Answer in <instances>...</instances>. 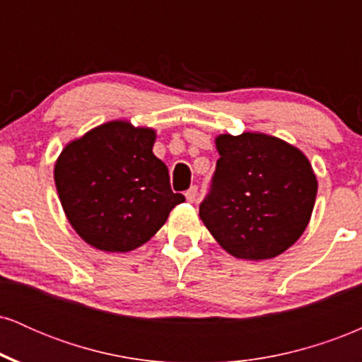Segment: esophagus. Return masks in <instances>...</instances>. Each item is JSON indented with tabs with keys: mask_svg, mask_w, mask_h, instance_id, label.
<instances>
[{
	"mask_svg": "<svg viewBox=\"0 0 362 362\" xmlns=\"http://www.w3.org/2000/svg\"><path fill=\"white\" fill-rule=\"evenodd\" d=\"M185 197H187V201H189V202L197 201V187H195V185L190 187V189L185 192Z\"/></svg>",
	"mask_w": 362,
	"mask_h": 362,
	"instance_id": "1",
	"label": "esophagus"
}]
</instances>
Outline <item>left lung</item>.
Segmentation results:
<instances>
[{"instance_id": "8db88e82", "label": "left lung", "mask_w": 362, "mask_h": 362, "mask_svg": "<svg viewBox=\"0 0 362 362\" xmlns=\"http://www.w3.org/2000/svg\"><path fill=\"white\" fill-rule=\"evenodd\" d=\"M211 192L199 207L204 226L230 255L267 260L308 226L318 182L301 149L264 132L219 134Z\"/></svg>"}]
</instances>
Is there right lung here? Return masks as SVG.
Returning a JSON list of instances; mask_svg holds the SVG:
<instances>
[{"label": "right lung", "mask_w": 362, "mask_h": 362, "mask_svg": "<svg viewBox=\"0 0 362 362\" xmlns=\"http://www.w3.org/2000/svg\"><path fill=\"white\" fill-rule=\"evenodd\" d=\"M156 131L129 120L100 124L69 141L54 165L66 218L102 252L141 247L185 201L172 192L167 165L153 155Z\"/></svg>", "instance_id": "add662e5"}]
</instances>
